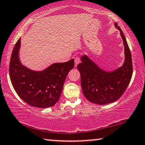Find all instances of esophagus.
<instances>
[{
  "mask_svg": "<svg viewBox=\"0 0 145 145\" xmlns=\"http://www.w3.org/2000/svg\"><path fill=\"white\" fill-rule=\"evenodd\" d=\"M74 61H75V67H76L78 64L80 63V59L79 57V56H77V57H75L74 59Z\"/></svg>",
  "mask_w": 145,
  "mask_h": 145,
  "instance_id": "obj_1",
  "label": "esophagus"
}]
</instances>
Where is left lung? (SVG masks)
<instances>
[{"label":"left lung","mask_w":145,"mask_h":145,"mask_svg":"<svg viewBox=\"0 0 145 145\" xmlns=\"http://www.w3.org/2000/svg\"><path fill=\"white\" fill-rule=\"evenodd\" d=\"M114 24L120 31L125 47V59L122 67L113 72H105L87 56H82V62L77 65L83 94L93 104L104 105L116 101L125 91L132 78L133 68L131 50L121 29L117 23Z\"/></svg>","instance_id":"8db88e82"}]
</instances>
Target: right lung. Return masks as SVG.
<instances>
[{
    "mask_svg": "<svg viewBox=\"0 0 145 145\" xmlns=\"http://www.w3.org/2000/svg\"><path fill=\"white\" fill-rule=\"evenodd\" d=\"M20 38L12 52L9 64V77L18 96L33 107L47 108L59 99L66 77L74 67V59L54 63L41 72L24 67L19 59Z\"/></svg>",
    "mask_w": 145,
    "mask_h": 145,
    "instance_id": "add662e5",
    "label": "right lung"
}]
</instances>
